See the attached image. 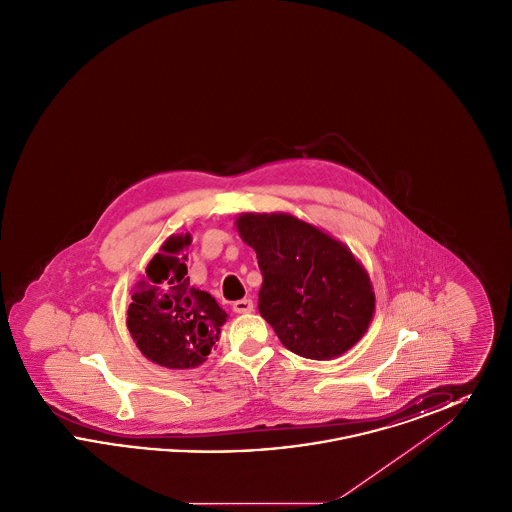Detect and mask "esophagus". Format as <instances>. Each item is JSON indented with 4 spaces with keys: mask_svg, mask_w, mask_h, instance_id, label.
Wrapping results in <instances>:
<instances>
[{
    "mask_svg": "<svg viewBox=\"0 0 512 512\" xmlns=\"http://www.w3.org/2000/svg\"><path fill=\"white\" fill-rule=\"evenodd\" d=\"M232 309H234L236 313H240V315L251 313V311H253V301H251V299H238V301H234Z\"/></svg>",
    "mask_w": 512,
    "mask_h": 512,
    "instance_id": "1",
    "label": "esophagus"
}]
</instances>
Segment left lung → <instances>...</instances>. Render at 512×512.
<instances>
[{
  "label": "left lung",
  "instance_id": "8db88e82",
  "mask_svg": "<svg viewBox=\"0 0 512 512\" xmlns=\"http://www.w3.org/2000/svg\"><path fill=\"white\" fill-rule=\"evenodd\" d=\"M236 226L263 274L259 313L286 349L322 361L361 340L374 292L345 245L286 213H245Z\"/></svg>",
  "mask_w": 512,
  "mask_h": 512
}]
</instances>
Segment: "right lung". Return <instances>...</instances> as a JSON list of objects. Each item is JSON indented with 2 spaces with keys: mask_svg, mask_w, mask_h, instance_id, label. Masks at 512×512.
<instances>
[{
  "mask_svg": "<svg viewBox=\"0 0 512 512\" xmlns=\"http://www.w3.org/2000/svg\"><path fill=\"white\" fill-rule=\"evenodd\" d=\"M190 236L169 238L146 270V282L132 293L128 330L138 349L155 365L194 368L201 365L215 343L226 311L211 293L190 284L182 249Z\"/></svg>",
  "mask_w": 512,
  "mask_h": 512,
  "instance_id": "1",
  "label": "right lung"
}]
</instances>
